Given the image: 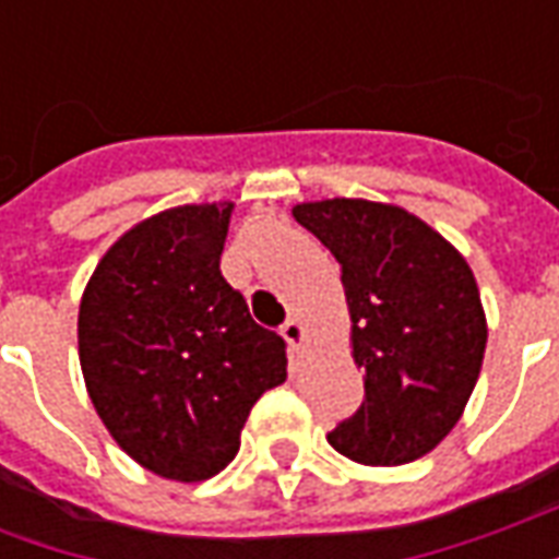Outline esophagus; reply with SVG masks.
<instances>
[{
    "mask_svg": "<svg viewBox=\"0 0 559 559\" xmlns=\"http://www.w3.org/2000/svg\"><path fill=\"white\" fill-rule=\"evenodd\" d=\"M281 335L290 341L293 347H302V344H305V326L299 323V320H296V317H290V320H287V323L281 326Z\"/></svg>",
    "mask_w": 559,
    "mask_h": 559,
    "instance_id": "esophagus-1",
    "label": "esophagus"
}]
</instances>
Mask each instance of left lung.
Listing matches in <instances>:
<instances>
[{
    "mask_svg": "<svg viewBox=\"0 0 559 559\" xmlns=\"http://www.w3.org/2000/svg\"><path fill=\"white\" fill-rule=\"evenodd\" d=\"M293 218L338 260L365 368L362 407L326 440L368 467L428 455L467 407L488 341L467 260L392 203L335 197L293 206Z\"/></svg>",
    "mask_w": 559,
    "mask_h": 559,
    "instance_id": "obj_1",
    "label": "left lung"
}]
</instances>
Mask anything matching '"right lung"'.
<instances>
[{
    "label": "right lung",
    "instance_id": "add662e5",
    "mask_svg": "<svg viewBox=\"0 0 559 559\" xmlns=\"http://www.w3.org/2000/svg\"><path fill=\"white\" fill-rule=\"evenodd\" d=\"M233 203L164 209L122 233L80 299V368L140 467L203 481L230 464L248 413L287 380V344L221 275Z\"/></svg>",
    "mask_w": 559,
    "mask_h": 559
}]
</instances>
